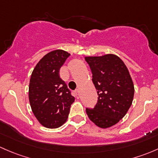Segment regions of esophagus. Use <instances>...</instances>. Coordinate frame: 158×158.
<instances>
[{"label":"esophagus","instance_id":"1","mask_svg":"<svg viewBox=\"0 0 158 158\" xmlns=\"http://www.w3.org/2000/svg\"><path fill=\"white\" fill-rule=\"evenodd\" d=\"M75 92H76V95H77V98L79 97V89H76V91H75Z\"/></svg>","mask_w":158,"mask_h":158}]
</instances>
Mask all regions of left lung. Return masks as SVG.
Here are the masks:
<instances>
[{
  "instance_id": "obj_1",
  "label": "left lung",
  "mask_w": 158,
  "mask_h": 158,
  "mask_svg": "<svg viewBox=\"0 0 158 158\" xmlns=\"http://www.w3.org/2000/svg\"><path fill=\"white\" fill-rule=\"evenodd\" d=\"M98 91V103L86 108L88 117L96 126L106 129L117 124L127 114L134 97V85L127 66L115 54L85 57Z\"/></svg>"
}]
</instances>
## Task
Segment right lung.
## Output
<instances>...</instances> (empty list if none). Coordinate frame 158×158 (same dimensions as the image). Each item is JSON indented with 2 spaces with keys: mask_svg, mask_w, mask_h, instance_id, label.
Listing matches in <instances>:
<instances>
[{
  "mask_svg": "<svg viewBox=\"0 0 158 158\" xmlns=\"http://www.w3.org/2000/svg\"><path fill=\"white\" fill-rule=\"evenodd\" d=\"M69 55L64 50L51 51L40 60L31 73L29 103L35 117L46 128L61 127L67 119L75 101L59 73Z\"/></svg>",
  "mask_w": 158,
  "mask_h": 158,
  "instance_id": "obj_1",
  "label": "right lung"
}]
</instances>
